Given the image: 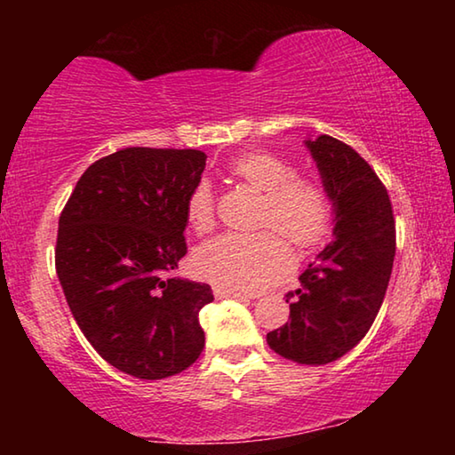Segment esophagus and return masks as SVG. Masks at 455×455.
<instances>
[{
	"label": "esophagus",
	"mask_w": 455,
	"mask_h": 455,
	"mask_svg": "<svg viewBox=\"0 0 455 455\" xmlns=\"http://www.w3.org/2000/svg\"><path fill=\"white\" fill-rule=\"evenodd\" d=\"M214 297L217 299H252L251 295H246L243 291H235V289H227V287H214Z\"/></svg>",
	"instance_id": "1"
}]
</instances>
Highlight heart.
<instances>
[{"label":"heart","mask_w":455,"mask_h":455,"mask_svg":"<svg viewBox=\"0 0 455 455\" xmlns=\"http://www.w3.org/2000/svg\"><path fill=\"white\" fill-rule=\"evenodd\" d=\"M230 172L265 192L259 212L260 227H273L297 246H311L327 235L333 204L317 180L299 179L295 164L273 152H244L230 163ZM195 233L214 225V195L206 180L196 182L184 203ZM192 267L200 279L235 291H263L289 271L291 252L273 230L222 233L203 243Z\"/></svg>","instance_id":"b5f03b06"}]
</instances>
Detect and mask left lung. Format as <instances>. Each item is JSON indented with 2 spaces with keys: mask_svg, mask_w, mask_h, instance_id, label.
<instances>
[{
  "mask_svg": "<svg viewBox=\"0 0 455 455\" xmlns=\"http://www.w3.org/2000/svg\"><path fill=\"white\" fill-rule=\"evenodd\" d=\"M333 204V241L284 295L291 321L267 333L281 357L325 365L365 337L379 313L395 257V220L387 190L359 154L333 136L307 138Z\"/></svg>",
  "mask_w": 455,
  "mask_h": 455,
  "instance_id": "8db88e82",
  "label": "left lung"
}]
</instances>
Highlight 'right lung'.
<instances>
[{
  "label": "right lung",
  "instance_id": "obj_1",
  "mask_svg": "<svg viewBox=\"0 0 455 455\" xmlns=\"http://www.w3.org/2000/svg\"><path fill=\"white\" fill-rule=\"evenodd\" d=\"M206 154L122 148L80 176L58 225L56 271L100 355L138 379L184 371L204 349L198 311L212 289L168 276L187 255L188 192Z\"/></svg>",
  "mask_w": 455,
  "mask_h": 455
}]
</instances>
